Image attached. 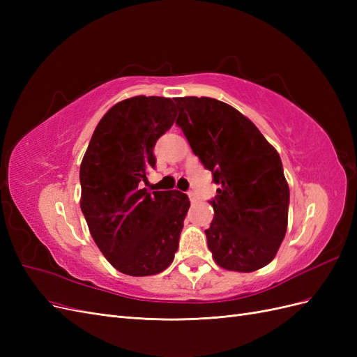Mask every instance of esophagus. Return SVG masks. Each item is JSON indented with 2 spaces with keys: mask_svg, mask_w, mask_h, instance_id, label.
<instances>
[{
  "mask_svg": "<svg viewBox=\"0 0 357 357\" xmlns=\"http://www.w3.org/2000/svg\"><path fill=\"white\" fill-rule=\"evenodd\" d=\"M188 195H189V199H190V202H197V197H195V193H193V192H189Z\"/></svg>",
  "mask_w": 357,
  "mask_h": 357,
  "instance_id": "obj_1",
  "label": "esophagus"
}]
</instances>
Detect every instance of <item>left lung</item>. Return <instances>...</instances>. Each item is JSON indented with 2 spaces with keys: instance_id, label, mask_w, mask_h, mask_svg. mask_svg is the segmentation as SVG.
Segmentation results:
<instances>
[{
  "instance_id": "left-lung-1",
  "label": "left lung",
  "mask_w": 357,
  "mask_h": 357,
  "mask_svg": "<svg viewBox=\"0 0 357 357\" xmlns=\"http://www.w3.org/2000/svg\"><path fill=\"white\" fill-rule=\"evenodd\" d=\"M176 123L220 185L205 229L215 264L252 273L275 257L287 229L289 185L277 150L229 104L207 96L176 98Z\"/></svg>"
}]
</instances>
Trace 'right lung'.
Here are the masks:
<instances>
[{
    "mask_svg": "<svg viewBox=\"0 0 357 357\" xmlns=\"http://www.w3.org/2000/svg\"><path fill=\"white\" fill-rule=\"evenodd\" d=\"M171 98L134 96L96 125L80 165V207L93 241L117 271L155 275L174 261L189 198L142 189L155 168L153 147L176 121Z\"/></svg>",
    "mask_w": 357,
    "mask_h": 357,
    "instance_id": "1",
    "label": "right lung"
}]
</instances>
